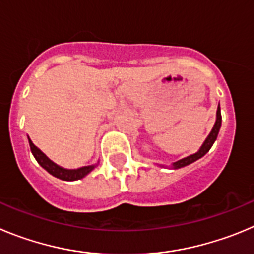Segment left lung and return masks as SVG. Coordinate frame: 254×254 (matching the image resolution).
Listing matches in <instances>:
<instances>
[{"label": "left lung", "instance_id": "obj_1", "mask_svg": "<svg viewBox=\"0 0 254 254\" xmlns=\"http://www.w3.org/2000/svg\"><path fill=\"white\" fill-rule=\"evenodd\" d=\"M220 127H221V114H220V106H218V110H216L215 125H214V127H212L211 132L209 134L206 140H205L204 144H202V147L200 148V150H198L197 153H195V154H191L189 155V157H186V158L175 162V163H173V168L177 170V168H181V167L189 166V164H191L192 162L200 159L201 157H204V155L209 152L210 148L212 147V144H214V141L216 140V138H218V132L219 130H220Z\"/></svg>", "mask_w": 254, "mask_h": 254}]
</instances>
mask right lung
Masks as SVG:
<instances>
[{
	"label": "right lung",
	"instance_id": "add662e5",
	"mask_svg": "<svg viewBox=\"0 0 254 254\" xmlns=\"http://www.w3.org/2000/svg\"><path fill=\"white\" fill-rule=\"evenodd\" d=\"M29 144H30L31 153L34 154V157H35V159L38 161V163L40 164L44 170H47L50 175H53L54 177L59 178V180H63V181H76V180H81V178H83L87 173H90L91 171L93 170V167H95L86 166L82 167V168H78V170H64V168L57 166L56 163H53V162L50 161L42 150L34 145L33 141H31L30 139H29Z\"/></svg>",
	"mask_w": 254,
	"mask_h": 254
}]
</instances>
